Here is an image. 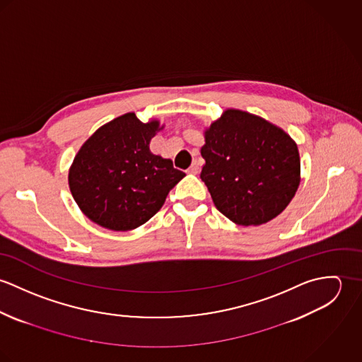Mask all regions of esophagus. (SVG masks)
Returning a JSON list of instances; mask_svg holds the SVG:
<instances>
[{
  "instance_id": "obj_1",
  "label": "esophagus",
  "mask_w": 362,
  "mask_h": 362,
  "mask_svg": "<svg viewBox=\"0 0 362 362\" xmlns=\"http://www.w3.org/2000/svg\"><path fill=\"white\" fill-rule=\"evenodd\" d=\"M198 173H199V164L194 161L192 165L188 168V174H198Z\"/></svg>"
}]
</instances>
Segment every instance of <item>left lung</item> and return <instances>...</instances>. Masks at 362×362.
<instances>
[{"mask_svg":"<svg viewBox=\"0 0 362 362\" xmlns=\"http://www.w3.org/2000/svg\"><path fill=\"white\" fill-rule=\"evenodd\" d=\"M201 178L214 206L238 226H260L294 198L301 161L294 139L264 118L227 108L205 129Z\"/></svg>","mask_w":362,"mask_h":362,"instance_id":"obj_1","label":"left lung"}]
</instances>
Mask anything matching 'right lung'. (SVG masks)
Masks as SVG:
<instances>
[{
	"label": "right lung",
	"instance_id": "1",
	"mask_svg": "<svg viewBox=\"0 0 362 362\" xmlns=\"http://www.w3.org/2000/svg\"><path fill=\"white\" fill-rule=\"evenodd\" d=\"M164 125L127 112L100 127L78 151L68 174L82 213L112 231H129L152 218L185 177L170 158L153 155L151 141Z\"/></svg>",
	"mask_w": 362,
	"mask_h": 362
}]
</instances>
